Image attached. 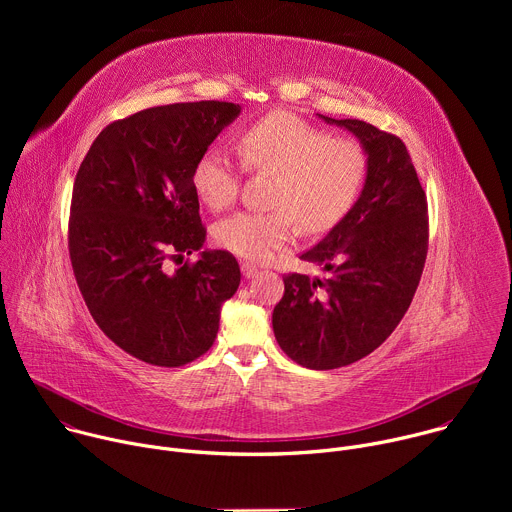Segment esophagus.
Here are the masks:
<instances>
[{
	"label": "esophagus",
	"mask_w": 512,
	"mask_h": 512,
	"mask_svg": "<svg viewBox=\"0 0 512 512\" xmlns=\"http://www.w3.org/2000/svg\"><path fill=\"white\" fill-rule=\"evenodd\" d=\"M241 269H243V275H245L247 279H251V277H255V275L259 273V269H257L253 263H243Z\"/></svg>",
	"instance_id": "esophagus-1"
}]
</instances>
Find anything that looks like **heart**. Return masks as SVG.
Returning <instances> with one entry per match:
<instances>
[{
  "label": "heart",
  "mask_w": 512,
  "mask_h": 512,
  "mask_svg": "<svg viewBox=\"0 0 512 512\" xmlns=\"http://www.w3.org/2000/svg\"><path fill=\"white\" fill-rule=\"evenodd\" d=\"M241 166L251 174L273 176L269 212L243 210L216 225V243L249 261H269L298 237L332 229L354 204L369 158L362 143L348 135H330L294 115L271 113L237 139ZM241 166L223 148L206 150L192 172L200 200L229 208L239 196Z\"/></svg>",
  "instance_id": "1"
}]
</instances>
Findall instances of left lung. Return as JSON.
<instances>
[{"instance_id":"obj_1","label":"left lung","mask_w":512,"mask_h":512,"mask_svg":"<svg viewBox=\"0 0 512 512\" xmlns=\"http://www.w3.org/2000/svg\"><path fill=\"white\" fill-rule=\"evenodd\" d=\"M322 119L360 139L369 168L354 206L300 257L326 275H283L273 310L281 350L314 371L346 367L391 336L411 306L429 243L427 198L405 143L367 121Z\"/></svg>"}]
</instances>
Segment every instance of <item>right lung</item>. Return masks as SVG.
I'll use <instances>...</instances> for the list:
<instances>
[{"instance_id": "1", "label": "right lung", "mask_w": 512, "mask_h": 512, "mask_svg": "<svg viewBox=\"0 0 512 512\" xmlns=\"http://www.w3.org/2000/svg\"><path fill=\"white\" fill-rule=\"evenodd\" d=\"M239 113L227 101L143 109L109 123L77 172L68 216L77 285L105 336L154 367L202 356L241 283L229 251L168 265L204 245L192 172Z\"/></svg>"}]
</instances>
